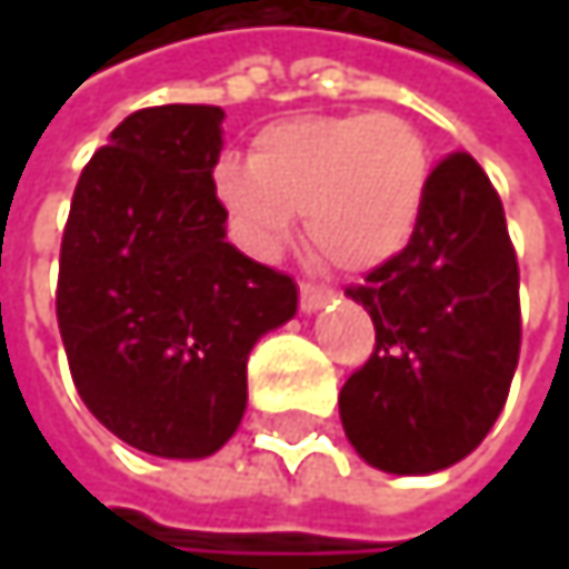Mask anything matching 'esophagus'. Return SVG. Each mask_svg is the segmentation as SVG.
<instances>
[{
	"label": "esophagus",
	"instance_id": "obj_1",
	"mask_svg": "<svg viewBox=\"0 0 569 569\" xmlns=\"http://www.w3.org/2000/svg\"><path fill=\"white\" fill-rule=\"evenodd\" d=\"M329 299H332V292H329V289H319V286H312V283H299V309H302L306 316L319 312Z\"/></svg>",
	"mask_w": 569,
	"mask_h": 569
}]
</instances>
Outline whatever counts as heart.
Returning <instances> with one entry per match:
<instances>
[{"label": "heart", "instance_id": "heart-1", "mask_svg": "<svg viewBox=\"0 0 569 569\" xmlns=\"http://www.w3.org/2000/svg\"><path fill=\"white\" fill-rule=\"evenodd\" d=\"M428 183V148L396 114L286 118L253 138L250 161L213 168V197L250 253L273 257L302 213L309 247L342 273L396 260L421 223Z\"/></svg>", "mask_w": 569, "mask_h": 569}]
</instances>
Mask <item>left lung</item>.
<instances>
[{
  "label": "left lung",
  "mask_w": 569,
  "mask_h": 569,
  "mask_svg": "<svg viewBox=\"0 0 569 569\" xmlns=\"http://www.w3.org/2000/svg\"><path fill=\"white\" fill-rule=\"evenodd\" d=\"M517 257L498 190L471 154L445 158L411 243L346 296L376 352L342 386L356 455L386 475H435L498 421L520 356Z\"/></svg>",
  "instance_id": "obj_1"
}]
</instances>
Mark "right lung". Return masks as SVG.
Masks as SVG:
<instances>
[{"label": "right lung", "instance_id": "right-lung-1", "mask_svg": "<svg viewBox=\"0 0 569 569\" xmlns=\"http://www.w3.org/2000/svg\"><path fill=\"white\" fill-rule=\"evenodd\" d=\"M223 111L128 114L78 177L58 329L88 411L124 445L197 461L247 411L253 346L296 316V283L227 240L213 197Z\"/></svg>", "mask_w": 569, "mask_h": 569}]
</instances>
